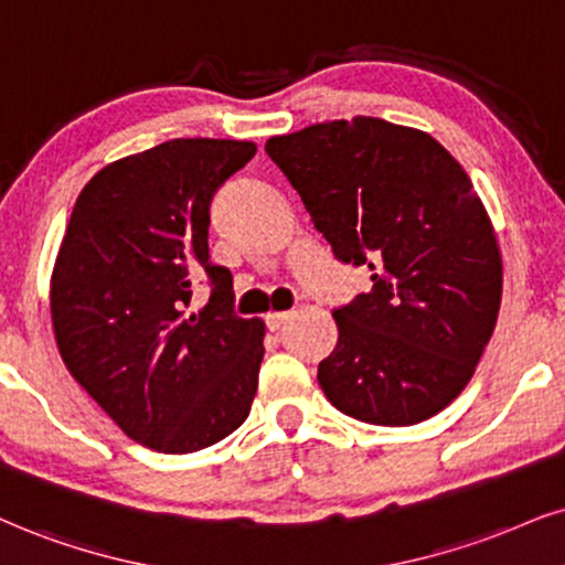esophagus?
<instances>
[{"mask_svg": "<svg viewBox=\"0 0 565 565\" xmlns=\"http://www.w3.org/2000/svg\"><path fill=\"white\" fill-rule=\"evenodd\" d=\"M290 319V311H269L267 315V327L271 332L280 330V327Z\"/></svg>", "mask_w": 565, "mask_h": 565, "instance_id": "obj_1", "label": "esophagus"}]
</instances>
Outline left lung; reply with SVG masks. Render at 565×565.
Instances as JSON below:
<instances>
[{"label": "left lung", "mask_w": 565, "mask_h": 565, "mask_svg": "<svg viewBox=\"0 0 565 565\" xmlns=\"http://www.w3.org/2000/svg\"><path fill=\"white\" fill-rule=\"evenodd\" d=\"M271 162L338 262L372 288L332 311L335 351L319 364L345 416L411 427L461 395L495 330L503 259L463 167L429 134L380 117L271 136Z\"/></svg>", "instance_id": "1"}]
</instances>
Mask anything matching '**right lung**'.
<instances>
[{"mask_svg":"<svg viewBox=\"0 0 565 565\" xmlns=\"http://www.w3.org/2000/svg\"><path fill=\"white\" fill-rule=\"evenodd\" d=\"M254 141L172 138L107 164L70 214L49 309L60 356L130 440L193 452L246 422L264 322L233 311V277L209 262V204ZM213 296L188 312L192 282Z\"/></svg>","mask_w":565,"mask_h":565,"instance_id":"add662e5","label":"right lung"}]
</instances>
